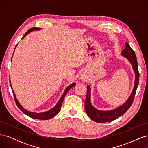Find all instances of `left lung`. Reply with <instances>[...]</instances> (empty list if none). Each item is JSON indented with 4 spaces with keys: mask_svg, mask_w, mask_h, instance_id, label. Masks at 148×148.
I'll return each mask as SVG.
<instances>
[{
    "mask_svg": "<svg viewBox=\"0 0 148 148\" xmlns=\"http://www.w3.org/2000/svg\"><path fill=\"white\" fill-rule=\"evenodd\" d=\"M123 56L127 57L128 60L132 65L134 72L135 73V85L130 96L123 105L111 110H99L94 107L91 102V88L87 86V94L86 99L84 100V108L87 115L93 121L97 123H104L113 121L123 115L132 106L136 91V89L139 83L140 74L138 71V62L135 52L131 48L128 43L125 44V49L121 53Z\"/></svg>",
    "mask_w": 148,
    "mask_h": 148,
    "instance_id": "1",
    "label": "left lung"
}]
</instances>
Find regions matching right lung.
I'll return each instance as SVG.
<instances>
[{"label": "right lung", "instance_id": "right-lung-1", "mask_svg": "<svg viewBox=\"0 0 148 148\" xmlns=\"http://www.w3.org/2000/svg\"><path fill=\"white\" fill-rule=\"evenodd\" d=\"M40 28H32L29 29L27 32H26L25 33V34L24 35V36L22 38V39L24 38L26 35H27L29 33L31 32V31H33L34 30H39ZM17 46V44L15 46V48ZM75 85V83H73L72 84H71L70 86H69L68 87H67L65 90L64 92L63 95H62V96H61L60 99H59V101H58V102L57 103V104L53 107V108H52L51 109H50L48 111H46V112H42V113H36V112H29L27 110H26L25 109H24L23 107H22L20 103L18 102V101H17L16 99V97L15 96V95L14 92H13V89H12V85L10 84V87L12 89V92H13V96H14V99H15V103L16 106L18 107V108L20 109L21 111L23 112V113H24L25 114H26V115H28V117H31V118H33V119H39V120H48V119H50L53 117H55V116L59 112H60V110L61 109V106H62V102H63V101H64V99L65 96H66V95L67 94V92H68V91L70 90V89L73 87Z\"/></svg>", "mask_w": 148, "mask_h": 148}]
</instances>
